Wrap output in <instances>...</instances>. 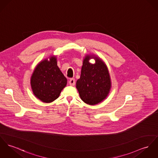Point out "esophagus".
Segmentation results:
<instances>
[{"label":"esophagus","mask_w":158,"mask_h":158,"mask_svg":"<svg viewBox=\"0 0 158 158\" xmlns=\"http://www.w3.org/2000/svg\"><path fill=\"white\" fill-rule=\"evenodd\" d=\"M67 85H68V87L70 88V89H73L75 85V82H74V76H73L72 77H70L69 78V80L68 81V82H67Z\"/></svg>","instance_id":"34e87169"}]
</instances>
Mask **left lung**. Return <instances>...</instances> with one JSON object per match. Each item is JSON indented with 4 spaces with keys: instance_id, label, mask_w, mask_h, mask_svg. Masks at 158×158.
<instances>
[{
    "instance_id": "1",
    "label": "left lung",
    "mask_w": 158,
    "mask_h": 158,
    "mask_svg": "<svg viewBox=\"0 0 158 158\" xmlns=\"http://www.w3.org/2000/svg\"><path fill=\"white\" fill-rule=\"evenodd\" d=\"M91 59L95 62L91 63ZM78 74L76 88L85 103L94 105L107 96L110 86V75L106 64L100 57L94 54L85 55Z\"/></svg>"
}]
</instances>
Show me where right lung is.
Instances as JSON below:
<instances>
[{
  "label": "right lung",
  "mask_w": 158,
  "mask_h": 158,
  "mask_svg": "<svg viewBox=\"0 0 158 158\" xmlns=\"http://www.w3.org/2000/svg\"><path fill=\"white\" fill-rule=\"evenodd\" d=\"M67 82V78L54 56H47L40 61L31 79L34 94L45 103H50L58 98Z\"/></svg>",
  "instance_id": "right-lung-1"
}]
</instances>
